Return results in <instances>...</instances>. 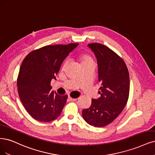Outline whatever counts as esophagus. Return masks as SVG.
<instances>
[{
    "mask_svg": "<svg viewBox=\"0 0 155 155\" xmlns=\"http://www.w3.org/2000/svg\"><path fill=\"white\" fill-rule=\"evenodd\" d=\"M68 99H70V101H76V99H76V98H72V97H68Z\"/></svg>",
    "mask_w": 155,
    "mask_h": 155,
    "instance_id": "1",
    "label": "esophagus"
}]
</instances>
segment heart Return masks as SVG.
Wrapping results in <instances>:
<instances>
[{"instance_id": "b5f03b06", "label": "heart", "mask_w": 155, "mask_h": 155, "mask_svg": "<svg viewBox=\"0 0 155 155\" xmlns=\"http://www.w3.org/2000/svg\"><path fill=\"white\" fill-rule=\"evenodd\" d=\"M79 58H80V60H81V65H83V64H84V63L93 62L91 57L86 54H81L79 56ZM68 60H65V61H64V63L63 64V68H65L68 65Z\"/></svg>"}]
</instances>
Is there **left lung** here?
<instances>
[{"label": "left lung", "instance_id": "obj_1", "mask_svg": "<svg viewBox=\"0 0 155 155\" xmlns=\"http://www.w3.org/2000/svg\"><path fill=\"white\" fill-rule=\"evenodd\" d=\"M88 47L94 52L101 84L97 99H92L90 108L82 115L88 124L103 127L113 122L124 110L129 97L130 76L123 60L104 45L92 43Z\"/></svg>", "mask_w": 155, "mask_h": 155}]
</instances>
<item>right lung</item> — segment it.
Masks as SVG:
<instances>
[{
  "instance_id": "add662e5",
  "label": "right lung",
  "mask_w": 155,
  "mask_h": 155,
  "mask_svg": "<svg viewBox=\"0 0 155 155\" xmlns=\"http://www.w3.org/2000/svg\"><path fill=\"white\" fill-rule=\"evenodd\" d=\"M78 44L47 45L30 52L20 68L17 80L19 97L28 114L36 120L50 122L59 116L68 96L52 91L63 60Z\"/></svg>"
}]
</instances>
